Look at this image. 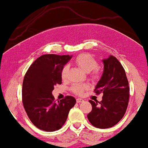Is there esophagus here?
Wrapping results in <instances>:
<instances>
[{"label": "esophagus", "instance_id": "1", "mask_svg": "<svg viewBox=\"0 0 148 148\" xmlns=\"http://www.w3.org/2000/svg\"><path fill=\"white\" fill-rule=\"evenodd\" d=\"M84 101V99H80V98H77V99H76V102L77 103H81V102H83Z\"/></svg>", "mask_w": 148, "mask_h": 148}]
</instances>
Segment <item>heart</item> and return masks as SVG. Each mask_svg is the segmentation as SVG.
<instances>
[{"label": "heart", "mask_w": 148, "mask_h": 148, "mask_svg": "<svg viewBox=\"0 0 148 148\" xmlns=\"http://www.w3.org/2000/svg\"><path fill=\"white\" fill-rule=\"evenodd\" d=\"M75 63L82 69L83 71L86 73L90 72L91 79L93 81L99 79L100 78V72L97 67L98 66L97 61L95 60L92 56L89 53H83L79 55V56L75 59ZM67 72H68V67L64 66L62 68V72H61V77L62 80H65L67 79ZM88 88L87 84H76L72 85L71 88L74 94L78 95H81L84 92L85 90Z\"/></svg>", "instance_id": "obj_1"}]
</instances>
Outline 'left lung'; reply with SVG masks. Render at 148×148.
<instances>
[{
	"label": "left lung",
	"mask_w": 148,
	"mask_h": 148,
	"mask_svg": "<svg viewBox=\"0 0 148 148\" xmlns=\"http://www.w3.org/2000/svg\"><path fill=\"white\" fill-rule=\"evenodd\" d=\"M102 61L103 72L95 89L96 94L103 93L102 100H90L92 109L87 116L94 127L106 129L118 123L125 114L130 87L125 69L116 58L110 56Z\"/></svg>",
	"instance_id": "1"
}]
</instances>
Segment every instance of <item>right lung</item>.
Returning a JSON list of instances; mask_svg holds the SVG:
<instances>
[{
    "instance_id": "obj_1",
    "label": "right lung",
    "mask_w": 148,
    "mask_h": 148,
    "mask_svg": "<svg viewBox=\"0 0 148 148\" xmlns=\"http://www.w3.org/2000/svg\"><path fill=\"white\" fill-rule=\"evenodd\" d=\"M72 56L45 54L33 62L25 73L22 87V101L32 123L40 130H60L75 105L72 96L56 101L52 95L54 86L62 84L61 72Z\"/></svg>"
}]
</instances>
